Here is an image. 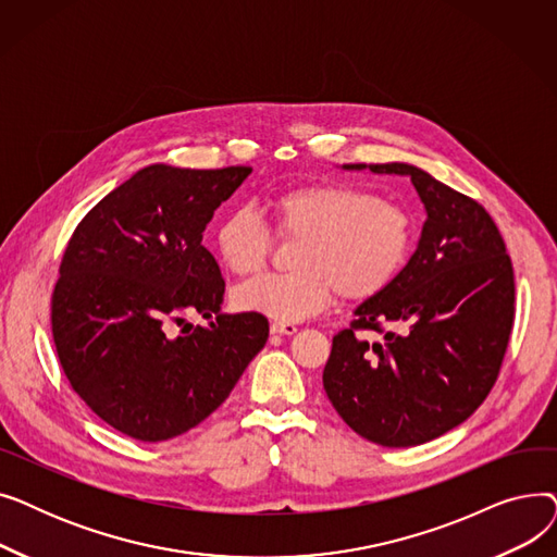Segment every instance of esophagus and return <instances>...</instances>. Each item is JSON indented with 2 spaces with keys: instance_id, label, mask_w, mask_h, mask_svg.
<instances>
[{
  "instance_id": "obj_1",
  "label": "esophagus",
  "mask_w": 557,
  "mask_h": 557,
  "mask_svg": "<svg viewBox=\"0 0 557 557\" xmlns=\"http://www.w3.org/2000/svg\"><path fill=\"white\" fill-rule=\"evenodd\" d=\"M271 332L273 334H282V336H290V334H296L298 332V327L294 325V323H271Z\"/></svg>"
}]
</instances>
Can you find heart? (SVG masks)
<instances>
[{
  "label": "heart",
  "instance_id": "1",
  "mask_svg": "<svg viewBox=\"0 0 557 557\" xmlns=\"http://www.w3.org/2000/svg\"><path fill=\"white\" fill-rule=\"evenodd\" d=\"M280 239H300L296 271L261 275L234 290V307L277 323H298L334 302L370 300L386 290L413 246V219L401 205L345 183H307L269 198ZM271 230L252 210L227 212L216 227L223 267L248 277L267 267Z\"/></svg>",
  "mask_w": 557,
  "mask_h": 557
}]
</instances>
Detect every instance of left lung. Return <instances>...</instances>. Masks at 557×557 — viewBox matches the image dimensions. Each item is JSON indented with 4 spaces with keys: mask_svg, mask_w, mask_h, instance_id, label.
Instances as JSON below:
<instances>
[{
    "mask_svg": "<svg viewBox=\"0 0 557 557\" xmlns=\"http://www.w3.org/2000/svg\"><path fill=\"white\" fill-rule=\"evenodd\" d=\"M368 169L411 175L426 221L393 284L334 336L323 386L366 441L416 447L465 422L490 395L515 323V271L499 227L474 198L413 164ZM366 331L380 338L368 342Z\"/></svg>",
    "mask_w": 557,
    "mask_h": 557,
    "instance_id": "8db88e82",
    "label": "left lung"
}]
</instances>
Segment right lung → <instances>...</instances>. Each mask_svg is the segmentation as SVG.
<instances>
[{
    "label": "right lung",
    "mask_w": 557,
    "mask_h": 557,
    "mask_svg": "<svg viewBox=\"0 0 557 557\" xmlns=\"http://www.w3.org/2000/svg\"><path fill=\"white\" fill-rule=\"evenodd\" d=\"M250 166L151 164L76 225L51 294V334L74 393L141 443L212 416L269 338L261 313H221L225 282L202 232ZM214 317L210 331L186 315Z\"/></svg>",
    "instance_id": "add662e5"
}]
</instances>
